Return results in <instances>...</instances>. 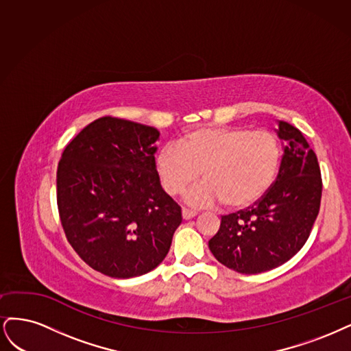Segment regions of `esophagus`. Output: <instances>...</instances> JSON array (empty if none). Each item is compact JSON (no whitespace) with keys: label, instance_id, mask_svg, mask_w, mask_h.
Masks as SVG:
<instances>
[{"label":"esophagus","instance_id":"esophagus-1","mask_svg":"<svg viewBox=\"0 0 351 351\" xmlns=\"http://www.w3.org/2000/svg\"><path fill=\"white\" fill-rule=\"evenodd\" d=\"M195 216H197L195 211H191V210H186V208L182 210V217H184V220H191V219H194Z\"/></svg>","mask_w":351,"mask_h":351}]
</instances>
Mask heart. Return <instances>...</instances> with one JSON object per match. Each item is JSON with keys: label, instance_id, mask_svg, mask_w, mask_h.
Masks as SVG:
<instances>
[{"label": "heart", "instance_id": "b5f03b06", "mask_svg": "<svg viewBox=\"0 0 351 351\" xmlns=\"http://www.w3.org/2000/svg\"><path fill=\"white\" fill-rule=\"evenodd\" d=\"M281 143L267 130L247 127L201 128L167 144L156 156V172L169 195H180L201 172L206 180L185 199L194 207L220 204L245 210L258 204L274 185L281 165Z\"/></svg>", "mask_w": 351, "mask_h": 351}]
</instances>
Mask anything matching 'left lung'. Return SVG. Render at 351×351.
Masks as SVG:
<instances>
[{
	"mask_svg": "<svg viewBox=\"0 0 351 351\" xmlns=\"http://www.w3.org/2000/svg\"><path fill=\"white\" fill-rule=\"evenodd\" d=\"M282 159L274 185L251 208L223 216L208 241L219 263L242 274L285 264L306 243L319 213L322 179L318 159L303 134L278 121Z\"/></svg>",
	"mask_w": 351,
	"mask_h": 351,
	"instance_id": "1",
	"label": "left lung"
}]
</instances>
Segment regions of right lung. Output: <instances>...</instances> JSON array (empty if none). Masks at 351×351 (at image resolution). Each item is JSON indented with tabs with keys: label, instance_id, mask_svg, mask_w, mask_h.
<instances>
[{
	"label": "right lung",
	"instance_id": "add662e5",
	"mask_svg": "<svg viewBox=\"0 0 351 351\" xmlns=\"http://www.w3.org/2000/svg\"><path fill=\"white\" fill-rule=\"evenodd\" d=\"M154 127L104 117L65 147L56 202L66 239L99 273L143 276L159 265L182 223L156 172Z\"/></svg>",
	"mask_w": 351,
	"mask_h": 351
}]
</instances>
